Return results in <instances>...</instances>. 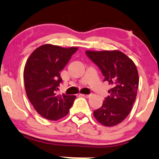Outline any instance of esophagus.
I'll return each mask as SVG.
<instances>
[{
  "label": "esophagus",
  "instance_id": "esophagus-1",
  "mask_svg": "<svg viewBox=\"0 0 159 159\" xmlns=\"http://www.w3.org/2000/svg\"><path fill=\"white\" fill-rule=\"evenodd\" d=\"M81 96L83 97H86V98H89L92 95H91V94H89V95H86V94H81Z\"/></svg>",
  "mask_w": 159,
  "mask_h": 159
}]
</instances>
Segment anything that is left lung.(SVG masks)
I'll return each instance as SVG.
<instances>
[{
  "instance_id": "obj_1",
  "label": "left lung",
  "mask_w": 159,
  "mask_h": 159,
  "mask_svg": "<svg viewBox=\"0 0 159 159\" xmlns=\"http://www.w3.org/2000/svg\"><path fill=\"white\" fill-rule=\"evenodd\" d=\"M88 57L100 68L104 80L113 87L111 95L103 100L101 107L93 111L97 121L112 127L123 121L132 109L139 83L138 70L134 62L118 51H86Z\"/></svg>"
}]
</instances>
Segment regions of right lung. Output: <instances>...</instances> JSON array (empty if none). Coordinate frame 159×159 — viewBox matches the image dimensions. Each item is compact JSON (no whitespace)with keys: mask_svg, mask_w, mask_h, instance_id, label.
I'll return each instance as SVG.
<instances>
[{"mask_svg":"<svg viewBox=\"0 0 159 159\" xmlns=\"http://www.w3.org/2000/svg\"><path fill=\"white\" fill-rule=\"evenodd\" d=\"M77 47L63 48L45 44L28 57L24 69L26 94L34 110L47 120H57L68 114L76 96L58 95L63 70Z\"/></svg>","mask_w":159,"mask_h":159,"instance_id":"1","label":"right lung"}]
</instances>
